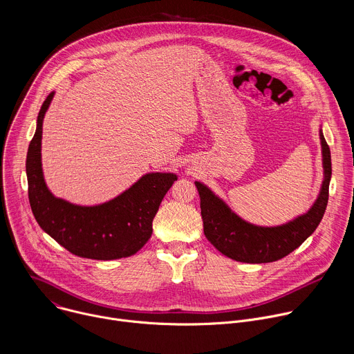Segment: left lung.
<instances>
[{
  "mask_svg": "<svg viewBox=\"0 0 354 354\" xmlns=\"http://www.w3.org/2000/svg\"><path fill=\"white\" fill-rule=\"evenodd\" d=\"M319 140L324 168L319 194L307 213L280 225H257L243 220L207 185L194 180L200 196L205 235L223 255L243 263L274 262L287 257L317 230L326 210L332 176L330 149L322 127Z\"/></svg>",
  "mask_w": 354,
  "mask_h": 354,
  "instance_id": "8db88e82",
  "label": "left lung"
}]
</instances>
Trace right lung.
<instances>
[{"label":"right lung","instance_id":"add662e5","mask_svg":"<svg viewBox=\"0 0 354 354\" xmlns=\"http://www.w3.org/2000/svg\"><path fill=\"white\" fill-rule=\"evenodd\" d=\"M53 97L55 92H50L40 108L26 157L29 203L37 224L81 258L113 261L137 254L151 238L153 220L178 175L148 172L116 197L93 206L75 205L55 196L47 187L41 168L43 119Z\"/></svg>","mask_w":354,"mask_h":354}]
</instances>
